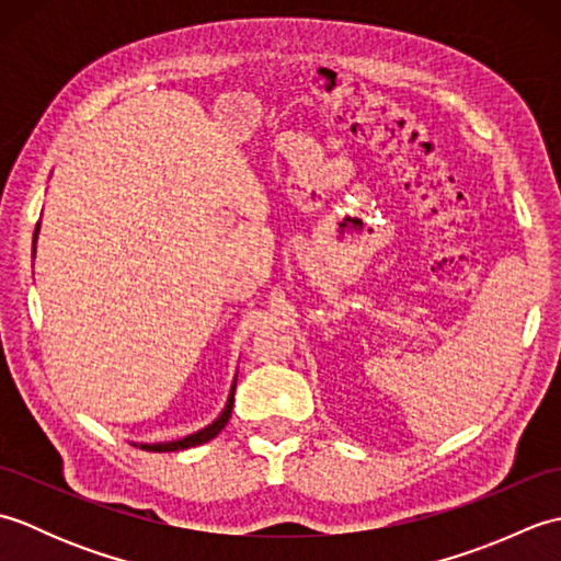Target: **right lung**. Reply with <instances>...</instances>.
<instances>
[{"mask_svg": "<svg viewBox=\"0 0 561 561\" xmlns=\"http://www.w3.org/2000/svg\"><path fill=\"white\" fill-rule=\"evenodd\" d=\"M38 231H41V221L38 226H35V233H33V257H35V241H38ZM233 392H236V378L231 383V390H229V398H226V404L221 414L214 420L211 424H207L205 428H199V432L195 434H187L183 438L178 440H159V444H137L139 448H147V450H157V453H165V450H181V448H193V446H199V444H207L209 438L217 436L221 428L226 426V422L231 420V410H233Z\"/></svg>", "mask_w": 561, "mask_h": 561, "instance_id": "add662e5", "label": "right lung"}]
</instances>
